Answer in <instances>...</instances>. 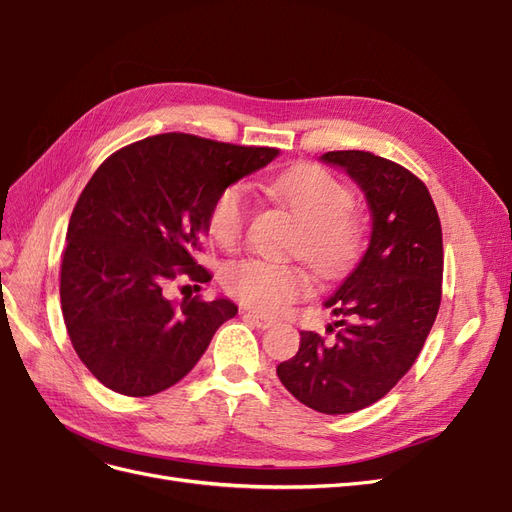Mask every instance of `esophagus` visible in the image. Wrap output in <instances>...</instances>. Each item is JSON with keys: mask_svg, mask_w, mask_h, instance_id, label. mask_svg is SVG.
I'll return each instance as SVG.
<instances>
[{"mask_svg": "<svg viewBox=\"0 0 512 512\" xmlns=\"http://www.w3.org/2000/svg\"><path fill=\"white\" fill-rule=\"evenodd\" d=\"M243 318L250 320V322L254 324V327H258V329H269V327H273V324H275L273 318L260 316V314H256V312H243Z\"/></svg>", "mask_w": 512, "mask_h": 512, "instance_id": "34e87169", "label": "esophagus"}]
</instances>
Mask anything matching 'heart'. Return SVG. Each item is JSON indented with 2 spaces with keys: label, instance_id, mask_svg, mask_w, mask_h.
I'll return each mask as SVG.
<instances>
[{
  "label": "heart",
  "instance_id": "obj_1",
  "mask_svg": "<svg viewBox=\"0 0 512 512\" xmlns=\"http://www.w3.org/2000/svg\"><path fill=\"white\" fill-rule=\"evenodd\" d=\"M271 194L303 224L294 252L305 256L318 275L342 273L359 254L365 235L363 218L350 207V190L329 170L314 164L290 170L271 183ZM250 215L252 200L243 185H226L207 213L211 241L224 252H237ZM222 284L228 294L260 314H280L312 288L305 269L260 258L232 262L224 269Z\"/></svg>",
  "mask_w": 512,
  "mask_h": 512
}]
</instances>
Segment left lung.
I'll use <instances>...</instances> for the list:
<instances>
[{
	"label": "left lung",
	"mask_w": 512,
	"mask_h": 512,
	"mask_svg": "<svg viewBox=\"0 0 512 512\" xmlns=\"http://www.w3.org/2000/svg\"><path fill=\"white\" fill-rule=\"evenodd\" d=\"M361 185L371 237L359 265L324 301L339 318L324 339L301 331L292 359L277 365L307 408L348 414L376 404L408 374L442 301V226L427 185L408 168L369 151H329Z\"/></svg>",
	"instance_id": "1"
}]
</instances>
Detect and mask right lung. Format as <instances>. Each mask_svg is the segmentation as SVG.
<instances>
[{
    "label": "right lung",
    "mask_w": 512,
    "mask_h": 512,
    "mask_svg": "<svg viewBox=\"0 0 512 512\" xmlns=\"http://www.w3.org/2000/svg\"><path fill=\"white\" fill-rule=\"evenodd\" d=\"M280 149L194 134L143 138L108 156L76 200L61 256V312L83 365L106 389L149 397L188 376L228 299L168 301V282L205 284L207 213L226 185L267 166ZM194 286V288H196Z\"/></svg>",
    "instance_id": "add662e5"
}]
</instances>
